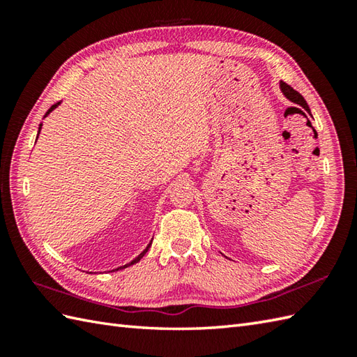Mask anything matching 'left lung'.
Returning <instances> with one entry per match:
<instances>
[{
	"mask_svg": "<svg viewBox=\"0 0 357 357\" xmlns=\"http://www.w3.org/2000/svg\"><path fill=\"white\" fill-rule=\"evenodd\" d=\"M280 90H282V93L288 98V100H290V101L294 102V104L301 105L302 109L307 110V113H310V115H312V112H310V107H308L307 101L304 100V96H302L299 92H296V90H294L293 87L285 84V82H282V81H280Z\"/></svg>",
	"mask_w": 357,
	"mask_h": 357,
	"instance_id": "obj_1",
	"label": "left lung"
}]
</instances>
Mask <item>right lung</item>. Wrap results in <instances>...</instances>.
Returning <instances> with one entry per match:
<instances>
[{
	"instance_id": "obj_1",
	"label": "right lung",
	"mask_w": 357,
	"mask_h": 357,
	"mask_svg": "<svg viewBox=\"0 0 357 357\" xmlns=\"http://www.w3.org/2000/svg\"><path fill=\"white\" fill-rule=\"evenodd\" d=\"M59 104H61V102H56V104H53V105H52V107H50V109L47 110V113H45V115H44V116H47V115H49V113H50V112H52L53 109H56ZM41 126H43V124H40V127H38V135H40V132H41ZM36 139H38V136H36ZM150 245H151V242H150V244L147 245V248H146V250H144V252H142V253H141V255H139L138 257H135V259H133L132 262H128V264H126V265H124V267H119V268H126V267H130V265H133V264H136V262H138V261H141V257H142L144 255H146V253H147V250L150 248ZM119 268H116V270H119Z\"/></svg>"
}]
</instances>
